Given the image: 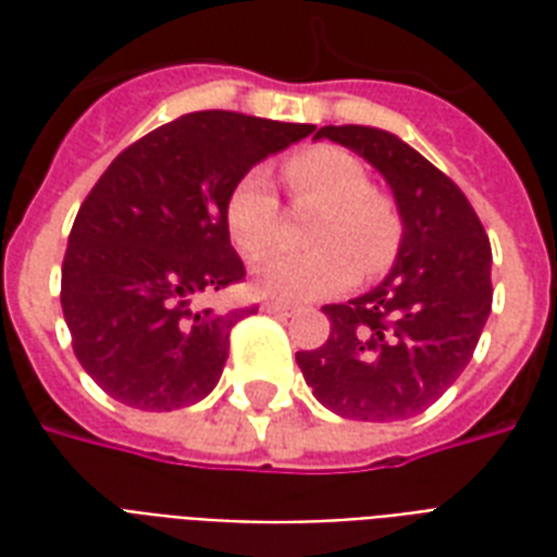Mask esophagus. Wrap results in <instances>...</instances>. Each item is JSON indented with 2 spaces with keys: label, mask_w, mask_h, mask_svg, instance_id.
Wrapping results in <instances>:
<instances>
[{
  "label": "esophagus",
  "mask_w": 557,
  "mask_h": 557,
  "mask_svg": "<svg viewBox=\"0 0 557 557\" xmlns=\"http://www.w3.org/2000/svg\"><path fill=\"white\" fill-rule=\"evenodd\" d=\"M262 310L271 315H292L295 313V307L292 304H283V301H265L262 304Z\"/></svg>",
  "instance_id": "34e87169"
}]
</instances>
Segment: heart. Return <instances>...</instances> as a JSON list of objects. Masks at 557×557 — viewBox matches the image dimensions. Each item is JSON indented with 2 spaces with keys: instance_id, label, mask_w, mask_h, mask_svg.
Segmentation results:
<instances>
[{
  "instance_id": "obj_1",
  "label": "heart",
  "mask_w": 557,
  "mask_h": 557,
  "mask_svg": "<svg viewBox=\"0 0 557 557\" xmlns=\"http://www.w3.org/2000/svg\"><path fill=\"white\" fill-rule=\"evenodd\" d=\"M298 202H315L307 253H274L253 271L259 295L286 301H313L349 286L358 268L379 277L394 265L403 244V218L394 199L373 190L361 160L334 146L307 148L283 166ZM226 230L244 256L268 253L280 242V199L265 172H247L226 199Z\"/></svg>"
}]
</instances>
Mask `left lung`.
Returning <instances> with one entry per match:
<instances>
[{"label":"left lung","mask_w":557,"mask_h":557,"mask_svg":"<svg viewBox=\"0 0 557 557\" xmlns=\"http://www.w3.org/2000/svg\"><path fill=\"white\" fill-rule=\"evenodd\" d=\"M313 139L351 148L394 190L403 244L375 289L325 304V346L298 351L313 397L339 418L406 420L430 409L478 349L492 310V250L466 194L387 131L327 125Z\"/></svg>","instance_id":"1"}]
</instances>
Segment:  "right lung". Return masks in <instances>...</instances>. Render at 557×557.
<instances>
[{"label":"right lung","mask_w":557,"mask_h":557,"mask_svg":"<svg viewBox=\"0 0 557 557\" xmlns=\"http://www.w3.org/2000/svg\"><path fill=\"white\" fill-rule=\"evenodd\" d=\"M310 134L313 125L202 110L154 127L107 166L67 235L62 313L77 361L110 397L172 411L214 391L230 331L256 313L194 307L244 280L226 199L259 160Z\"/></svg>","instance_id":"add662e5"}]
</instances>
